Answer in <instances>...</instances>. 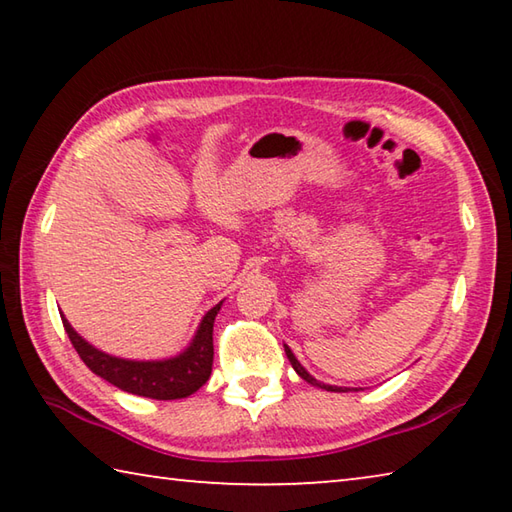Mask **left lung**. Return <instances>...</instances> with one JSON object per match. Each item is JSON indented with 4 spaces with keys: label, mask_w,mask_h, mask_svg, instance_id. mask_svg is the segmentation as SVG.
Returning a JSON list of instances; mask_svg holds the SVG:
<instances>
[{
    "label": "left lung",
    "mask_w": 512,
    "mask_h": 512,
    "mask_svg": "<svg viewBox=\"0 0 512 512\" xmlns=\"http://www.w3.org/2000/svg\"><path fill=\"white\" fill-rule=\"evenodd\" d=\"M284 352H287V357H289V361H291L293 370H296L298 375L307 381V384H311V386H318V388H325V391H332V393H350V391H361V388H343V386H329V384H320V381H318L316 377H311L309 372L300 366V361L296 359V354L291 352L289 345H284Z\"/></svg>",
    "instance_id": "1"
}]
</instances>
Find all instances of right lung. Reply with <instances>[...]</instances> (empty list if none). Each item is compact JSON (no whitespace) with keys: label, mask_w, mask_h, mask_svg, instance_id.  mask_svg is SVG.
I'll list each match as a JSON object with an SVG mask.
<instances>
[{"label":"right lung","mask_w":512,"mask_h":512,"mask_svg":"<svg viewBox=\"0 0 512 512\" xmlns=\"http://www.w3.org/2000/svg\"><path fill=\"white\" fill-rule=\"evenodd\" d=\"M221 305L223 302L207 311L201 325L196 329L192 343H189L183 352L176 354V357L155 361L112 357V354L94 348V345L85 341L83 336L69 325V320L65 316L60 318H63L65 332L69 336V341H72L74 350L79 352V357L94 375H99L101 379H106L108 384L117 386L126 393L151 397V400H180V397H189L196 393L212 375V329Z\"/></svg>","instance_id":"1"}]
</instances>
